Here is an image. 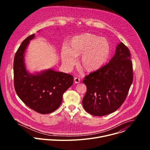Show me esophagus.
Masks as SVG:
<instances>
[{
  "label": "esophagus",
  "mask_w": 150,
  "mask_h": 150,
  "mask_svg": "<svg viewBox=\"0 0 150 150\" xmlns=\"http://www.w3.org/2000/svg\"><path fill=\"white\" fill-rule=\"evenodd\" d=\"M74 82H75V83H79V82H80V79H79V78L75 77V78H74Z\"/></svg>",
  "instance_id": "1"
}]
</instances>
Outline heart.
<instances>
[{"label":"heart","instance_id":"1","mask_svg":"<svg viewBox=\"0 0 150 150\" xmlns=\"http://www.w3.org/2000/svg\"><path fill=\"white\" fill-rule=\"evenodd\" d=\"M110 53L108 41L90 33L74 37L69 49L64 48L62 53L63 63L68 67L75 63V57L82 54L80 65L85 71L91 72L102 68L108 62Z\"/></svg>","mask_w":150,"mask_h":150}]
</instances>
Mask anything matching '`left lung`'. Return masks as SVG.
I'll list each match as a JSON object with an SVG mask.
<instances>
[{
	"label": "left lung",
	"instance_id": "1",
	"mask_svg": "<svg viewBox=\"0 0 150 150\" xmlns=\"http://www.w3.org/2000/svg\"><path fill=\"white\" fill-rule=\"evenodd\" d=\"M129 49L123 42L115 54L100 69L84 77L87 93L82 100L85 110L93 116H105L124 103L133 81V66Z\"/></svg>",
	"mask_w": 150,
	"mask_h": 150
}]
</instances>
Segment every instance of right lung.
<instances>
[{
	"label": "right lung",
	"mask_w": 150,
	"mask_h": 150,
	"mask_svg": "<svg viewBox=\"0 0 150 150\" xmlns=\"http://www.w3.org/2000/svg\"><path fill=\"white\" fill-rule=\"evenodd\" d=\"M34 34L26 38L17 50L13 62L15 91L24 104L35 112L49 114L55 111L63 100V94L73 84L70 74L47 70L37 75L29 74L24 65V54Z\"/></svg>",
	"instance_id": "right-lung-1"
}]
</instances>
